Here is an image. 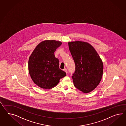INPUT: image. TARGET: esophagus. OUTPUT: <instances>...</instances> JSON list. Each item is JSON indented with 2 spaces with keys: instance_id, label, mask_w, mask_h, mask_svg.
Instances as JSON below:
<instances>
[{
  "instance_id": "obj_1",
  "label": "esophagus",
  "mask_w": 126,
  "mask_h": 126,
  "mask_svg": "<svg viewBox=\"0 0 126 126\" xmlns=\"http://www.w3.org/2000/svg\"><path fill=\"white\" fill-rule=\"evenodd\" d=\"M64 72H65V73L67 74V69H66V68H65V69H64Z\"/></svg>"
}]
</instances>
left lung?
<instances>
[{
    "mask_svg": "<svg viewBox=\"0 0 126 126\" xmlns=\"http://www.w3.org/2000/svg\"><path fill=\"white\" fill-rule=\"evenodd\" d=\"M69 50L75 62L72 76L74 86L84 93L94 90L102 78L103 64L91 44L82 41L68 42Z\"/></svg>",
    "mask_w": 126,
    "mask_h": 126,
    "instance_id": "8db88e82",
    "label": "left lung"
}]
</instances>
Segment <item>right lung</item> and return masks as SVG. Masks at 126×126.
Masks as SVG:
<instances>
[{"label":"right lung","instance_id":"add662e5","mask_svg":"<svg viewBox=\"0 0 126 126\" xmlns=\"http://www.w3.org/2000/svg\"><path fill=\"white\" fill-rule=\"evenodd\" d=\"M61 44V42L54 40L42 41L29 57V74L34 83L41 88H53L66 76L59 68V61L54 55V52Z\"/></svg>","mask_w":126,"mask_h":126}]
</instances>
